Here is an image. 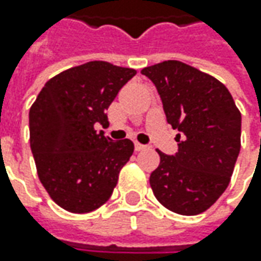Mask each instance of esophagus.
Segmentation results:
<instances>
[{
    "mask_svg": "<svg viewBox=\"0 0 261 261\" xmlns=\"http://www.w3.org/2000/svg\"><path fill=\"white\" fill-rule=\"evenodd\" d=\"M146 149V145H142V144H139V142H135V151H144Z\"/></svg>",
    "mask_w": 261,
    "mask_h": 261,
    "instance_id": "1",
    "label": "esophagus"
}]
</instances>
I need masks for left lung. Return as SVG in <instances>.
Listing matches in <instances>:
<instances>
[{
    "label": "left lung",
    "mask_w": 261,
    "mask_h": 261,
    "mask_svg": "<svg viewBox=\"0 0 261 261\" xmlns=\"http://www.w3.org/2000/svg\"><path fill=\"white\" fill-rule=\"evenodd\" d=\"M155 84L167 122L178 130V151H158L149 185L156 200L180 215L205 212L229 185L241 148V113L215 76L180 61L141 71Z\"/></svg>",
    "instance_id": "1"
}]
</instances>
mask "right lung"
Returning <instances> with one entry per match:
<instances>
[{
	"label": "right lung",
	"instance_id": "1",
	"mask_svg": "<svg viewBox=\"0 0 261 261\" xmlns=\"http://www.w3.org/2000/svg\"><path fill=\"white\" fill-rule=\"evenodd\" d=\"M132 68L91 61L50 78L30 107V148L40 183L56 205L72 214L105 205L134 142H113L95 125H107L106 110L135 75Z\"/></svg>",
	"mask_w": 261,
	"mask_h": 261
}]
</instances>
